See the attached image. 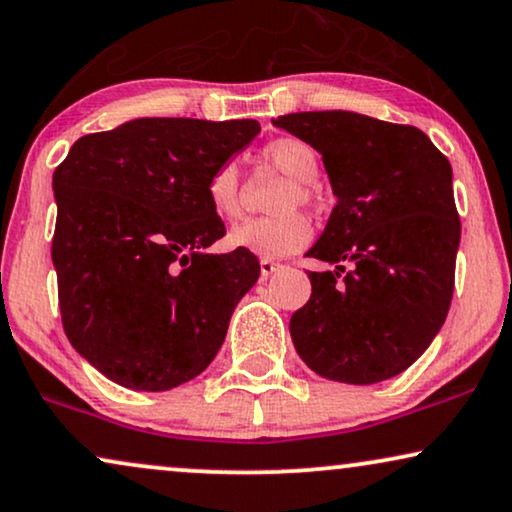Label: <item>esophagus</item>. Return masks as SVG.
Wrapping results in <instances>:
<instances>
[{"label": "esophagus", "mask_w": 512, "mask_h": 512, "mask_svg": "<svg viewBox=\"0 0 512 512\" xmlns=\"http://www.w3.org/2000/svg\"><path fill=\"white\" fill-rule=\"evenodd\" d=\"M278 269H281V264H278V262H271V260H262V262H260L262 278H269V276H274Z\"/></svg>", "instance_id": "1"}]
</instances>
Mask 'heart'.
<instances>
[{
    "mask_svg": "<svg viewBox=\"0 0 512 512\" xmlns=\"http://www.w3.org/2000/svg\"><path fill=\"white\" fill-rule=\"evenodd\" d=\"M264 166L278 170L290 180L274 201L278 215L243 222L229 234L231 245L248 250L262 260H281L302 250L311 241V224L299 206H311L309 182L318 177V152L302 138H278L262 149ZM206 199L213 213L224 222H236L243 213V182L236 163H222L206 182Z\"/></svg>",
    "mask_w": 512,
    "mask_h": 512,
    "instance_id": "obj_1",
    "label": "heart"
}]
</instances>
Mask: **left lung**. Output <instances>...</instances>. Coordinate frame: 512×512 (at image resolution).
I'll list each match as a JSON object with an SVG mask.
<instances>
[{
	"label": "left lung",
	"mask_w": 512,
	"mask_h": 512,
	"mask_svg": "<svg viewBox=\"0 0 512 512\" xmlns=\"http://www.w3.org/2000/svg\"><path fill=\"white\" fill-rule=\"evenodd\" d=\"M274 126L320 152L337 196L306 252L337 269L309 271L292 344L325 379H391L431 346L452 304L461 238L452 166L419 128L365 114L297 112Z\"/></svg>",
	"instance_id": "obj_1"
}]
</instances>
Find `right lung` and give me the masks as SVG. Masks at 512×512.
I'll list each match as a JSON object with an SVG mask.
<instances>
[{
	"instance_id": "1",
	"label": "right lung",
	"mask_w": 512,
	"mask_h": 512,
	"mask_svg": "<svg viewBox=\"0 0 512 512\" xmlns=\"http://www.w3.org/2000/svg\"><path fill=\"white\" fill-rule=\"evenodd\" d=\"M257 133L252 119H135L79 138L53 173L65 335L114 384L168 391L220 351L260 262L206 252L227 234L206 182Z\"/></svg>"
}]
</instances>
